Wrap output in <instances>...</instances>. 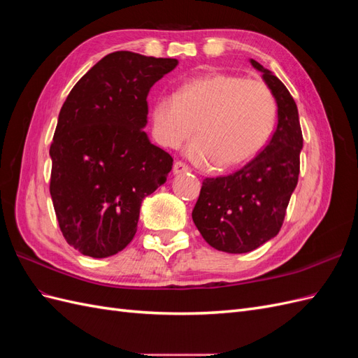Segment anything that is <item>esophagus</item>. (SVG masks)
<instances>
[{
	"label": "esophagus",
	"instance_id": "34e87169",
	"mask_svg": "<svg viewBox=\"0 0 358 358\" xmlns=\"http://www.w3.org/2000/svg\"><path fill=\"white\" fill-rule=\"evenodd\" d=\"M188 170V166L182 161H176L175 164H173V175H182V173H187Z\"/></svg>",
	"mask_w": 358,
	"mask_h": 358
}]
</instances>
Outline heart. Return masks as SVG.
I'll use <instances>...</instances> for the list:
<instances>
[{
    "label": "heart",
    "mask_w": 358,
    "mask_h": 358,
    "mask_svg": "<svg viewBox=\"0 0 358 358\" xmlns=\"http://www.w3.org/2000/svg\"><path fill=\"white\" fill-rule=\"evenodd\" d=\"M276 119V100L264 82L222 71L182 80L175 96L161 95L150 107L152 133L161 146L178 149L194 133L191 159L220 170L252 159L272 137Z\"/></svg>",
    "instance_id": "obj_1"
}]
</instances>
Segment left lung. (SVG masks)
<instances>
[{"mask_svg":"<svg viewBox=\"0 0 358 358\" xmlns=\"http://www.w3.org/2000/svg\"><path fill=\"white\" fill-rule=\"evenodd\" d=\"M251 64L276 100V129L243 169L229 176L206 178L192 210L203 239L229 254L251 252L279 233L300 173L303 136L296 101L272 71L255 59Z\"/></svg>","mask_w":358,"mask_h":358,"instance_id":"left-lung-1","label":"left lung"}]
</instances>
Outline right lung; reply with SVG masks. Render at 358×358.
<instances>
[{
    "instance_id": "1",
    "label": "right lung",
    "mask_w": 358,
    "mask_h": 358,
    "mask_svg": "<svg viewBox=\"0 0 358 358\" xmlns=\"http://www.w3.org/2000/svg\"><path fill=\"white\" fill-rule=\"evenodd\" d=\"M178 59L113 52L74 85L50 145V197L62 236L106 258L133 241L140 206L167 180L173 158L150 143L148 94Z\"/></svg>"
}]
</instances>
